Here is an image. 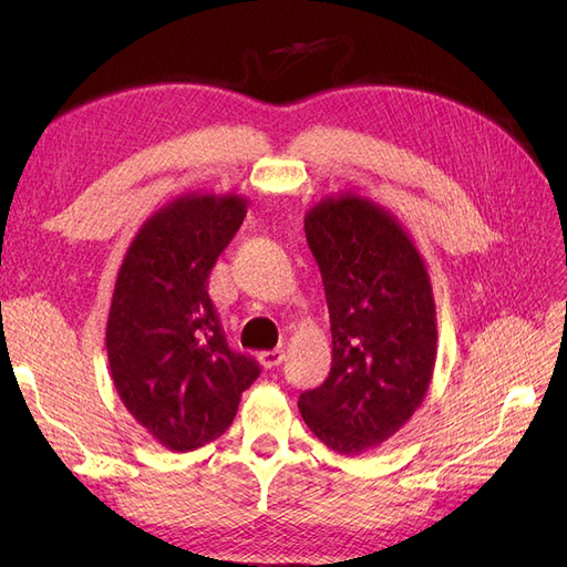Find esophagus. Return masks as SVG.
Instances as JSON below:
<instances>
[{"instance_id": "34e87169", "label": "esophagus", "mask_w": 567, "mask_h": 567, "mask_svg": "<svg viewBox=\"0 0 567 567\" xmlns=\"http://www.w3.org/2000/svg\"><path fill=\"white\" fill-rule=\"evenodd\" d=\"M257 359H260V364L265 369H274L284 362V350H267V352L257 354Z\"/></svg>"}]
</instances>
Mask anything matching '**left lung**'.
Wrapping results in <instances>:
<instances>
[{
	"instance_id": "8db88e82",
	"label": "left lung",
	"mask_w": 567,
	"mask_h": 567,
	"mask_svg": "<svg viewBox=\"0 0 567 567\" xmlns=\"http://www.w3.org/2000/svg\"><path fill=\"white\" fill-rule=\"evenodd\" d=\"M331 317L333 364L300 394L307 427L338 454L379 447L414 416L433 379V286L414 241L362 196L321 200L305 217Z\"/></svg>"
}]
</instances>
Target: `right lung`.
I'll use <instances>...</instances> for the list:
<instances>
[{
    "mask_svg": "<svg viewBox=\"0 0 567 567\" xmlns=\"http://www.w3.org/2000/svg\"><path fill=\"white\" fill-rule=\"evenodd\" d=\"M246 217V198L182 196L144 221L117 271L106 350L134 421L169 452H192L231 425L260 375L227 342L208 279Z\"/></svg>",
    "mask_w": 567,
    "mask_h": 567,
    "instance_id": "1",
    "label": "right lung"
}]
</instances>
